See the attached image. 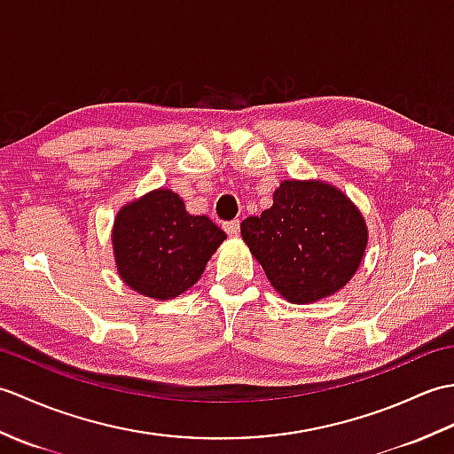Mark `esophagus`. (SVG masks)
Instances as JSON below:
<instances>
[{"label": "esophagus", "instance_id": "1", "mask_svg": "<svg viewBox=\"0 0 454 454\" xmlns=\"http://www.w3.org/2000/svg\"><path fill=\"white\" fill-rule=\"evenodd\" d=\"M224 230H226V234H228V236H232V238H236V236L239 234V220H232V222H226V224H224Z\"/></svg>", "mask_w": 454, "mask_h": 454}]
</instances>
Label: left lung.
Instances as JSON below:
<instances>
[{
    "label": "left lung",
    "instance_id": "obj_1",
    "mask_svg": "<svg viewBox=\"0 0 454 454\" xmlns=\"http://www.w3.org/2000/svg\"><path fill=\"white\" fill-rule=\"evenodd\" d=\"M242 238L285 301L312 304L332 296L359 269L369 228L355 202L332 183L285 179L273 207L247 216Z\"/></svg>",
    "mask_w": 454,
    "mask_h": 454
}]
</instances>
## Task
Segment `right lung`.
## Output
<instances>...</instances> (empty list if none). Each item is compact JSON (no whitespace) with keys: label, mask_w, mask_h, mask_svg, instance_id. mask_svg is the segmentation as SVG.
I'll list each match as a JSON object with an SVG mask.
<instances>
[{"label":"right lung","mask_w":454,"mask_h":454,"mask_svg":"<svg viewBox=\"0 0 454 454\" xmlns=\"http://www.w3.org/2000/svg\"><path fill=\"white\" fill-rule=\"evenodd\" d=\"M226 234L208 216H192L171 189H153L114 216L111 242L122 283L153 301L195 285Z\"/></svg>","instance_id":"right-lung-1"}]
</instances>
